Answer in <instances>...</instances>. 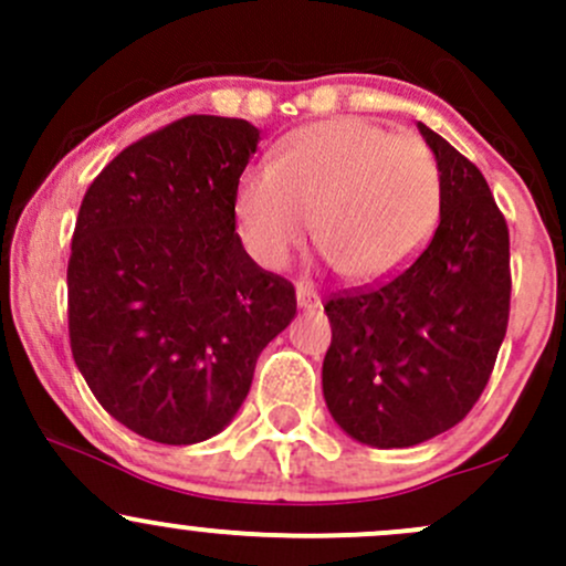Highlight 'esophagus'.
<instances>
[{
    "instance_id": "esophagus-1",
    "label": "esophagus",
    "mask_w": 566,
    "mask_h": 566,
    "mask_svg": "<svg viewBox=\"0 0 566 566\" xmlns=\"http://www.w3.org/2000/svg\"><path fill=\"white\" fill-rule=\"evenodd\" d=\"M295 298H298L301 310H317L319 306V295L310 287V284H298V287H295Z\"/></svg>"
}]
</instances>
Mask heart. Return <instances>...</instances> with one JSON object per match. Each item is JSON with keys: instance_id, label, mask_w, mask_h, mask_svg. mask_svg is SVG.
Wrapping results in <instances>:
<instances>
[{"instance_id": "obj_1", "label": "heart", "mask_w": 566, "mask_h": 566, "mask_svg": "<svg viewBox=\"0 0 566 566\" xmlns=\"http://www.w3.org/2000/svg\"><path fill=\"white\" fill-rule=\"evenodd\" d=\"M438 208L441 169L430 147L358 117L295 130L276 161L249 167L235 191L254 260L282 268L315 227L328 260L353 282L399 271L432 232Z\"/></svg>"}]
</instances>
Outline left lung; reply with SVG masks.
I'll return each instance as SVG.
<instances>
[{
	"instance_id": "1",
	"label": "left lung",
	"mask_w": 566,
	"mask_h": 566,
	"mask_svg": "<svg viewBox=\"0 0 566 566\" xmlns=\"http://www.w3.org/2000/svg\"><path fill=\"white\" fill-rule=\"evenodd\" d=\"M441 169L430 243L386 282L325 301L323 394L336 424L378 449L452 430L493 375L510 323V230L484 175L419 123Z\"/></svg>"
}]
</instances>
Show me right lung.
I'll return each instance as SVG.
<instances>
[{
	"instance_id": "1",
	"label": "right lung",
	"mask_w": 566,
	"mask_h": 566,
	"mask_svg": "<svg viewBox=\"0 0 566 566\" xmlns=\"http://www.w3.org/2000/svg\"><path fill=\"white\" fill-rule=\"evenodd\" d=\"M260 130L188 114L125 147L90 182L67 260L73 361L106 413L169 447L208 441L247 399L295 287L235 232Z\"/></svg>"
}]
</instances>
